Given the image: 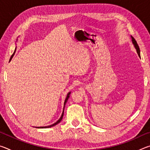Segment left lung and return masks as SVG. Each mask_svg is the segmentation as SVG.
Returning <instances> with one entry per match:
<instances>
[{
	"label": "left lung",
	"mask_w": 150,
	"mask_h": 150,
	"mask_svg": "<svg viewBox=\"0 0 150 150\" xmlns=\"http://www.w3.org/2000/svg\"><path fill=\"white\" fill-rule=\"evenodd\" d=\"M131 38H132V42L134 47H135V48H136V52H137V53H138L139 57H140V50H139V47L138 46V44H137L136 40L134 39L132 36H131Z\"/></svg>",
	"instance_id": "8db88e82"
}]
</instances>
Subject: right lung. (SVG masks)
Wrapping results in <instances>:
<instances>
[{
    "label": "right lung",
    "mask_w": 150,
    "mask_h": 150,
    "mask_svg": "<svg viewBox=\"0 0 150 150\" xmlns=\"http://www.w3.org/2000/svg\"><path fill=\"white\" fill-rule=\"evenodd\" d=\"M15 52H16V49H15V50H14V54L12 55V56H11V59H10V61H11V59H12V57L14 56V54H15ZM70 94H71V92H69V93L67 94V97H66V98H65V102H64V106H63V112H62V116H61V117H60V118L59 119V120H58L55 123H54V124H52V125H50V126H42V127H36V128H51V127H52V126H55L56 125V124H59L60 122H61V120H62V118H63V113H64V108H65V104H66V103L67 102V100H68V98H69V96H70Z\"/></svg>",
    "instance_id": "obj_1"
}]
</instances>
